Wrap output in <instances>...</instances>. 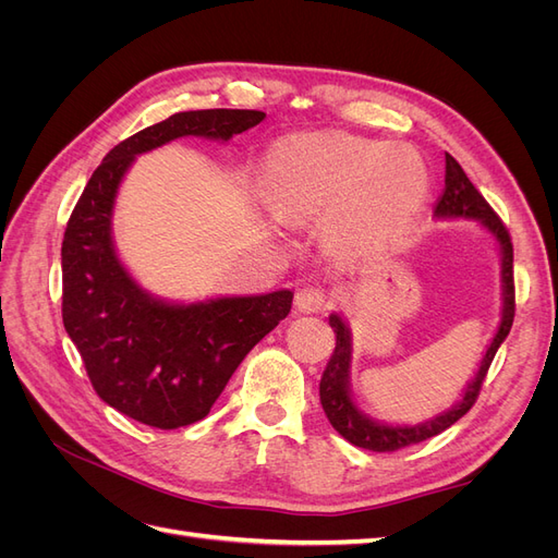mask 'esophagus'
<instances>
[{
    "label": "esophagus",
    "mask_w": 558,
    "mask_h": 558,
    "mask_svg": "<svg viewBox=\"0 0 558 558\" xmlns=\"http://www.w3.org/2000/svg\"><path fill=\"white\" fill-rule=\"evenodd\" d=\"M295 307L302 314H318L326 310V293L324 289H316V286H305L295 295Z\"/></svg>",
    "instance_id": "1"
}]
</instances>
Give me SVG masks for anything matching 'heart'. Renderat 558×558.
<instances>
[{"mask_svg": "<svg viewBox=\"0 0 558 558\" xmlns=\"http://www.w3.org/2000/svg\"><path fill=\"white\" fill-rule=\"evenodd\" d=\"M428 195L426 165L412 148L349 132L298 134L265 156L263 199L281 223L326 216L351 246L398 238Z\"/></svg>", "mask_w": 558, "mask_h": 558, "instance_id": "heart-1", "label": "heart"}]
</instances>
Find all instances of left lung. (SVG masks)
Masks as SVG:
<instances>
[{"instance_id": "left-lung-1", "label": "left lung", "mask_w": 558, "mask_h": 558, "mask_svg": "<svg viewBox=\"0 0 558 558\" xmlns=\"http://www.w3.org/2000/svg\"><path fill=\"white\" fill-rule=\"evenodd\" d=\"M435 214L445 218H477V221L498 240L500 253H502V295H505L502 320L494 342L486 349V356L482 359L477 377L470 381L463 400L456 404V408L418 426H384L373 418L363 416L351 400V393H349L351 335H349V328L344 326V320L337 314H332L330 328L335 330V351L318 384L320 404H324V412L332 424V428L340 433L344 440L369 451H398L402 447L430 440V437L440 435L442 430L453 426L463 414H468L472 404L477 402L488 367H492L498 347L502 344L505 337L510 335L512 320H514V307H517L514 305V265H512L514 253H512L510 232L500 221V216L484 199V195L465 177L463 167L449 154H445V191L435 202Z\"/></svg>"}]
</instances>
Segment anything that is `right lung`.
Returning a JSON list of instances; mask_svg holds the SVG:
<instances>
[{"label":"right lung","instance_id":"obj_1","mask_svg":"<svg viewBox=\"0 0 558 558\" xmlns=\"http://www.w3.org/2000/svg\"><path fill=\"white\" fill-rule=\"evenodd\" d=\"M265 118L253 109L181 111L113 146L62 240V324L95 393L121 414L172 430L205 418L246 353L291 312L293 293L170 305L142 291L116 256L111 211L128 167L167 142H228Z\"/></svg>","mask_w":558,"mask_h":558}]
</instances>
